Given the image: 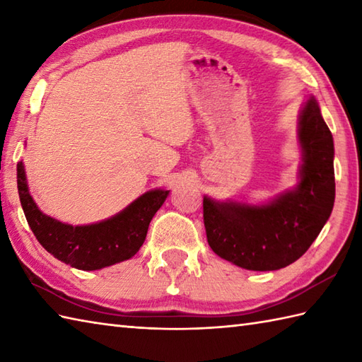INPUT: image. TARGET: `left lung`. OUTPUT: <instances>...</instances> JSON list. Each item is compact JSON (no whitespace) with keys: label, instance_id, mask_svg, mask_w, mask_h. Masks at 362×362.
I'll return each mask as SVG.
<instances>
[{"label":"left lung","instance_id":"obj_1","mask_svg":"<svg viewBox=\"0 0 362 362\" xmlns=\"http://www.w3.org/2000/svg\"><path fill=\"white\" fill-rule=\"evenodd\" d=\"M303 151L300 183L267 205L214 202L204 197V226L213 252L249 271H276L310 249L334 205L333 135L316 99L298 122Z\"/></svg>","mask_w":362,"mask_h":362}]
</instances>
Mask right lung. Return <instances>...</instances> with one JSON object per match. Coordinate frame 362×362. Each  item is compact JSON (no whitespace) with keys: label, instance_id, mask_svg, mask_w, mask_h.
I'll use <instances>...</instances> for the list:
<instances>
[{"label":"right lung","instance_id":"obj_1","mask_svg":"<svg viewBox=\"0 0 362 362\" xmlns=\"http://www.w3.org/2000/svg\"><path fill=\"white\" fill-rule=\"evenodd\" d=\"M20 202L35 238L54 258L82 271H96L132 258L140 250L149 222L166 201L169 191L153 189L107 221L73 227L46 216L28 191L23 163L17 165Z\"/></svg>","mask_w":362,"mask_h":362}]
</instances>
